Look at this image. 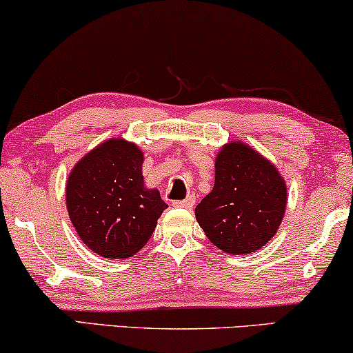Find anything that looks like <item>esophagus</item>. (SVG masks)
I'll return each instance as SVG.
<instances>
[{
    "mask_svg": "<svg viewBox=\"0 0 353 353\" xmlns=\"http://www.w3.org/2000/svg\"><path fill=\"white\" fill-rule=\"evenodd\" d=\"M194 202H196V197L194 196H188L185 201H175V202H173V205H175V207H183V209H192Z\"/></svg>",
    "mask_w": 353,
    "mask_h": 353,
    "instance_id": "esophagus-1",
    "label": "esophagus"
}]
</instances>
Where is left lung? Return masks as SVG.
Wrapping results in <instances>:
<instances>
[{
  "label": "left lung",
  "instance_id": "8db88e82",
  "mask_svg": "<svg viewBox=\"0 0 353 353\" xmlns=\"http://www.w3.org/2000/svg\"><path fill=\"white\" fill-rule=\"evenodd\" d=\"M288 202L278 168L245 143L225 144L215 159V185L196 207L209 241L226 254L245 255L276 234Z\"/></svg>",
  "mask_w": 353,
  "mask_h": 353
}]
</instances>
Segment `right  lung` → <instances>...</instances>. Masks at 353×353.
<instances>
[{"mask_svg": "<svg viewBox=\"0 0 353 353\" xmlns=\"http://www.w3.org/2000/svg\"><path fill=\"white\" fill-rule=\"evenodd\" d=\"M143 151L110 138L80 159L65 186V202L77 234L94 254L128 259L143 249L167 209L143 178Z\"/></svg>", "mask_w": 353, "mask_h": 353, "instance_id": "1", "label": "right lung"}]
</instances>
